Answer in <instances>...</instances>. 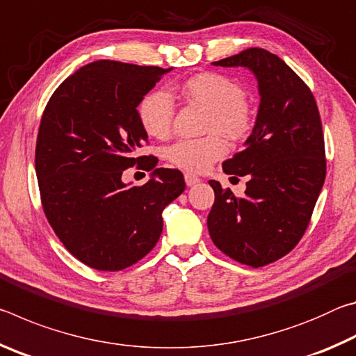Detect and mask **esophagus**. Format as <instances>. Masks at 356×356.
I'll list each match as a JSON object with an SVG mask.
<instances>
[{"label": "esophagus", "instance_id": "obj_1", "mask_svg": "<svg viewBox=\"0 0 356 356\" xmlns=\"http://www.w3.org/2000/svg\"><path fill=\"white\" fill-rule=\"evenodd\" d=\"M197 182H200V177L195 176V174H191V172H186V174H185V184H186V185L193 186V185L197 184Z\"/></svg>", "mask_w": 356, "mask_h": 356}]
</instances>
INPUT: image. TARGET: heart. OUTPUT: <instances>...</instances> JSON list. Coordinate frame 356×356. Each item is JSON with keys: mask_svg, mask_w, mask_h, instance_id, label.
<instances>
[{"mask_svg": "<svg viewBox=\"0 0 356 356\" xmlns=\"http://www.w3.org/2000/svg\"><path fill=\"white\" fill-rule=\"evenodd\" d=\"M180 91L190 104L206 108L204 130L212 135L196 140H179L165 150V156L180 170L204 172L226 154V143L216 134L231 140H242L252 130L254 114L245 99L242 84L215 72H202L186 78L180 84ZM138 116L147 135L161 140L172 130L176 102L165 89H156L144 95L138 106Z\"/></svg>", "mask_w": 356, "mask_h": 356, "instance_id": "b5f03b06", "label": "heart"}]
</instances>
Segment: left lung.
<instances>
[{"instance_id":"8db88e82","label":"left lung","mask_w":356,"mask_h":356,"mask_svg":"<svg viewBox=\"0 0 356 356\" xmlns=\"http://www.w3.org/2000/svg\"><path fill=\"white\" fill-rule=\"evenodd\" d=\"M213 64L248 67L261 105L246 147L222 163L226 174L248 177L245 195L209 182L215 191L209 234L234 261L264 267L291 252L308 229L327 174L321 114L308 84L264 48Z\"/></svg>"}]
</instances>
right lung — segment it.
Here are the masks:
<instances>
[{
    "mask_svg": "<svg viewBox=\"0 0 356 356\" xmlns=\"http://www.w3.org/2000/svg\"><path fill=\"white\" fill-rule=\"evenodd\" d=\"M156 65L95 61L59 84L42 114L35 174L42 209L72 256L102 272H119L149 254L163 213L185 190L184 174L140 155L147 134L136 106L166 72ZM153 171L128 188L129 167Z\"/></svg>",
    "mask_w": 356,
    "mask_h": 356,
    "instance_id": "add662e5",
    "label": "right lung"
}]
</instances>
